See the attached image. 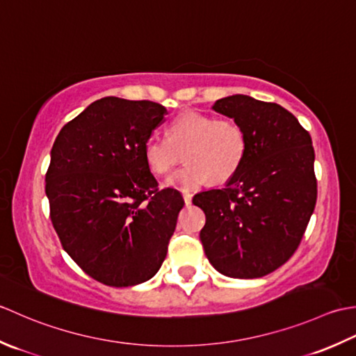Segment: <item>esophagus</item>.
<instances>
[{
	"mask_svg": "<svg viewBox=\"0 0 356 356\" xmlns=\"http://www.w3.org/2000/svg\"><path fill=\"white\" fill-rule=\"evenodd\" d=\"M183 198H184V202H186V204H191V202H192V193L183 192Z\"/></svg>",
	"mask_w": 356,
	"mask_h": 356,
	"instance_id": "esophagus-1",
	"label": "esophagus"
}]
</instances>
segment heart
I'll list each match as a JSON object with an SVG mask.
<instances>
[{
  "instance_id": "b5f03b06",
  "label": "heart",
  "mask_w": 356,
  "mask_h": 356,
  "mask_svg": "<svg viewBox=\"0 0 356 356\" xmlns=\"http://www.w3.org/2000/svg\"><path fill=\"white\" fill-rule=\"evenodd\" d=\"M186 165L165 181L179 191H192L209 179L212 184L234 178L248 155V135L234 120L184 112L168 126V138L152 135L144 143V159L155 175H165L181 161Z\"/></svg>"
}]
</instances>
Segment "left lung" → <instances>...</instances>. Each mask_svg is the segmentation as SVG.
<instances>
[{
  "label": "left lung",
  "mask_w": 356,
  "mask_h": 356,
  "mask_svg": "<svg viewBox=\"0 0 356 356\" xmlns=\"http://www.w3.org/2000/svg\"><path fill=\"white\" fill-rule=\"evenodd\" d=\"M248 135L241 169L221 188L193 197L206 213V257L230 278H261L293 255L316 204L312 138L284 107L248 95L216 101Z\"/></svg>",
  "instance_id": "8db88e82"
}]
</instances>
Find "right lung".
Here are the masks:
<instances>
[{"mask_svg": "<svg viewBox=\"0 0 356 356\" xmlns=\"http://www.w3.org/2000/svg\"><path fill=\"white\" fill-rule=\"evenodd\" d=\"M165 113L154 101L101 98L60 130L50 152L54 229L69 257L106 286L141 284L168 255L184 200L159 191L144 159Z\"/></svg>", "mask_w": 356, "mask_h": 356, "instance_id": "obj_1", "label": "right lung"}]
</instances>
